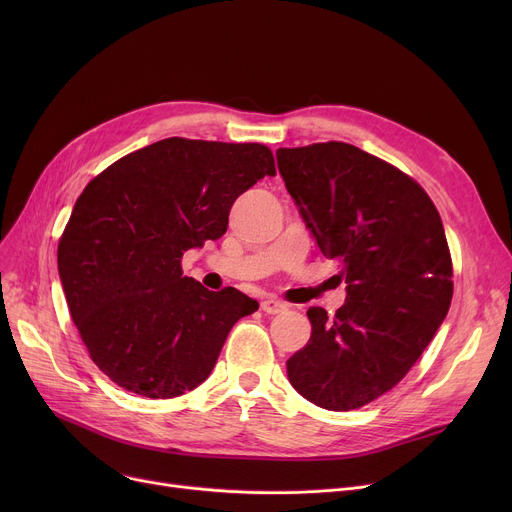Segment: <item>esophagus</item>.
Instances as JSON below:
<instances>
[{
	"instance_id": "1",
	"label": "esophagus",
	"mask_w": 512,
	"mask_h": 512,
	"mask_svg": "<svg viewBox=\"0 0 512 512\" xmlns=\"http://www.w3.org/2000/svg\"><path fill=\"white\" fill-rule=\"evenodd\" d=\"M261 309H263L265 313L276 315V313L286 311V305H284L282 301H278V299H265V301H261Z\"/></svg>"
}]
</instances>
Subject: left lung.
Returning a JSON list of instances; mask_svg holds the SVG:
<instances>
[{"instance_id":"obj_1","label":"left lung","mask_w":512,"mask_h":512,"mask_svg":"<svg viewBox=\"0 0 512 512\" xmlns=\"http://www.w3.org/2000/svg\"><path fill=\"white\" fill-rule=\"evenodd\" d=\"M278 170L346 301L311 307V338L286 361L301 396L351 411L392 390L432 342L452 299L440 213L423 188L348 143L278 149Z\"/></svg>"}]
</instances>
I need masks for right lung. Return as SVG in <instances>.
Segmentation results:
<instances>
[{
  "mask_svg": "<svg viewBox=\"0 0 512 512\" xmlns=\"http://www.w3.org/2000/svg\"><path fill=\"white\" fill-rule=\"evenodd\" d=\"M276 176L259 143L164 139L93 178L60 238L58 272L93 363L118 386L174 398L203 384L240 317L259 309L236 288L182 276L184 251L228 228L238 195Z\"/></svg>",
  "mask_w": 512,
  "mask_h": 512,
  "instance_id": "add662e5",
  "label": "right lung"
}]
</instances>
